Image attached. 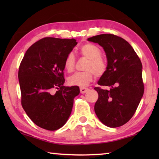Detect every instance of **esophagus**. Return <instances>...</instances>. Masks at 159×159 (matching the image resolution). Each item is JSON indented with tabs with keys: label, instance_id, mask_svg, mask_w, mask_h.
Listing matches in <instances>:
<instances>
[{
	"label": "esophagus",
	"instance_id": "esophagus-1",
	"mask_svg": "<svg viewBox=\"0 0 159 159\" xmlns=\"http://www.w3.org/2000/svg\"><path fill=\"white\" fill-rule=\"evenodd\" d=\"M88 90V88H80V93H82V94L86 93Z\"/></svg>",
	"mask_w": 159,
	"mask_h": 159
}]
</instances>
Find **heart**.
Masks as SVG:
<instances>
[{
  "label": "heart",
  "mask_w": 159,
  "mask_h": 159,
  "mask_svg": "<svg viewBox=\"0 0 159 159\" xmlns=\"http://www.w3.org/2000/svg\"><path fill=\"white\" fill-rule=\"evenodd\" d=\"M79 53L83 57L88 59L85 66L86 71L77 72L69 79V83L71 85H76L84 88L92 81L94 74L97 76H102L106 73L107 63L102 57L100 48L93 43H85L80 45ZM76 64V57L74 53L69 52L66 56L64 61V69L69 73L74 71Z\"/></svg>",
  "instance_id": "heart-1"
}]
</instances>
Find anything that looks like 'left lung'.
Here are the masks:
<instances>
[{
	"label": "left lung",
	"instance_id": "8db88e82",
	"mask_svg": "<svg viewBox=\"0 0 159 159\" xmlns=\"http://www.w3.org/2000/svg\"><path fill=\"white\" fill-rule=\"evenodd\" d=\"M88 40L101 45L107 58V70L98 83L110 89L94 88L99 95L95 114L108 127H120L133 116L143 96L140 59L128 42L116 35L100 34Z\"/></svg>",
	"mask_w": 159,
	"mask_h": 159
}]
</instances>
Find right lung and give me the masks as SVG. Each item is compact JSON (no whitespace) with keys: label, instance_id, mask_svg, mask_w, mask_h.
<instances>
[{"label":"right lung","instance_id":"obj_1","mask_svg":"<svg viewBox=\"0 0 159 159\" xmlns=\"http://www.w3.org/2000/svg\"><path fill=\"white\" fill-rule=\"evenodd\" d=\"M76 44L74 39L43 38L26 50L20 63L21 106L32 121L45 130H56L65 124L80 93L76 85H63L64 61Z\"/></svg>","mask_w":159,"mask_h":159}]
</instances>
